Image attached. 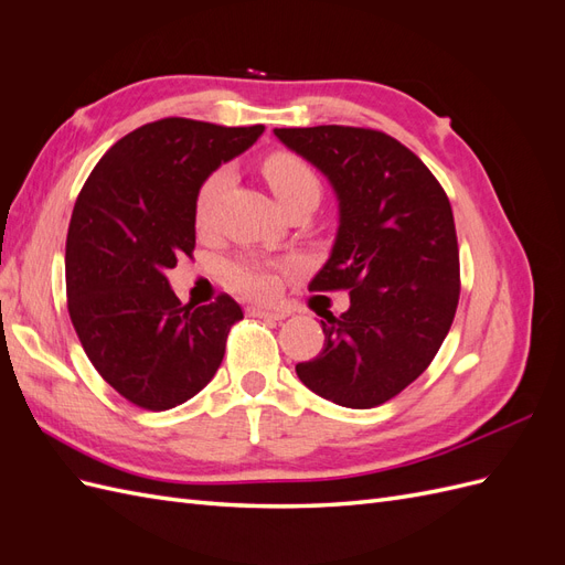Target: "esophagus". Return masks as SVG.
Here are the masks:
<instances>
[{
  "label": "esophagus",
  "mask_w": 565,
  "mask_h": 565,
  "mask_svg": "<svg viewBox=\"0 0 565 565\" xmlns=\"http://www.w3.org/2000/svg\"><path fill=\"white\" fill-rule=\"evenodd\" d=\"M247 313H249V316H254V318H266V320H285V318H287V313H285V311L262 309V306H249Z\"/></svg>",
  "instance_id": "esophagus-1"
}]
</instances>
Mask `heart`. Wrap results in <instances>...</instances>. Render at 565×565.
<instances>
[{"label": "heart", "instance_id": "b5f03b06", "mask_svg": "<svg viewBox=\"0 0 565 565\" xmlns=\"http://www.w3.org/2000/svg\"><path fill=\"white\" fill-rule=\"evenodd\" d=\"M262 172L270 185L273 195L278 198L280 204L306 193H316V195L320 193V183H318V177L313 174V169L301 158L292 156V152H273V156L264 160ZM226 181H228L226 169H216V172H212L207 179H204L195 200L198 224H207L214 202L218 193L224 191ZM228 282L245 295L270 297L278 289V268L262 262H237L228 266Z\"/></svg>", "mask_w": 565, "mask_h": 565}]
</instances>
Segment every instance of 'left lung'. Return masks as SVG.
<instances>
[{"instance_id":"8db88e82","label":"left lung","mask_w":565,"mask_h":565,"mask_svg":"<svg viewBox=\"0 0 565 565\" xmlns=\"http://www.w3.org/2000/svg\"><path fill=\"white\" fill-rule=\"evenodd\" d=\"M328 177L339 202L330 259L309 289H349L341 316L318 313L324 344L299 380L337 405L367 409L413 384L438 353L459 301L450 200L426 164L384 131L273 129Z\"/></svg>"}]
</instances>
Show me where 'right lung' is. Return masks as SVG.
Listing matches in <instances>:
<instances>
[{
    "mask_svg": "<svg viewBox=\"0 0 565 565\" xmlns=\"http://www.w3.org/2000/svg\"><path fill=\"white\" fill-rule=\"evenodd\" d=\"M262 134L164 117L119 139L82 188L65 243L67 311L92 365L134 405L177 407L224 361L243 309L228 295L181 303L164 270L193 254L204 179Z\"/></svg>",
    "mask_w": 565,
    "mask_h": 565,
    "instance_id": "1",
    "label": "right lung"
}]
</instances>
